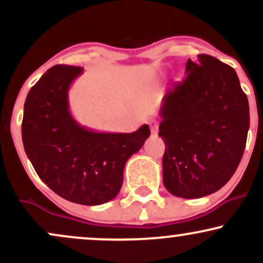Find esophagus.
Here are the masks:
<instances>
[{"instance_id": "34e87169", "label": "esophagus", "mask_w": 263, "mask_h": 263, "mask_svg": "<svg viewBox=\"0 0 263 263\" xmlns=\"http://www.w3.org/2000/svg\"><path fill=\"white\" fill-rule=\"evenodd\" d=\"M151 132H152V134H157V132H158V122H156V121H153V122H151Z\"/></svg>"}]
</instances>
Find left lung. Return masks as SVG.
Listing matches in <instances>:
<instances>
[{
  "label": "left lung",
  "instance_id": "1",
  "mask_svg": "<svg viewBox=\"0 0 263 263\" xmlns=\"http://www.w3.org/2000/svg\"><path fill=\"white\" fill-rule=\"evenodd\" d=\"M185 78L163 98V183L171 194H213L237 170L245 151L250 108L236 71L208 54L188 59Z\"/></svg>",
  "mask_w": 263,
  "mask_h": 263
}]
</instances>
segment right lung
<instances>
[{
	"instance_id": "right-lung-1",
	"label": "right lung",
	"mask_w": 263,
	"mask_h": 263,
	"mask_svg": "<svg viewBox=\"0 0 263 263\" xmlns=\"http://www.w3.org/2000/svg\"><path fill=\"white\" fill-rule=\"evenodd\" d=\"M83 68L55 65L42 75L25 102L22 140L38 177L59 197L100 205L119 194L123 168L149 137L148 125L132 134H105L80 126L68 91Z\"/></svg>"
}]
</instances>
